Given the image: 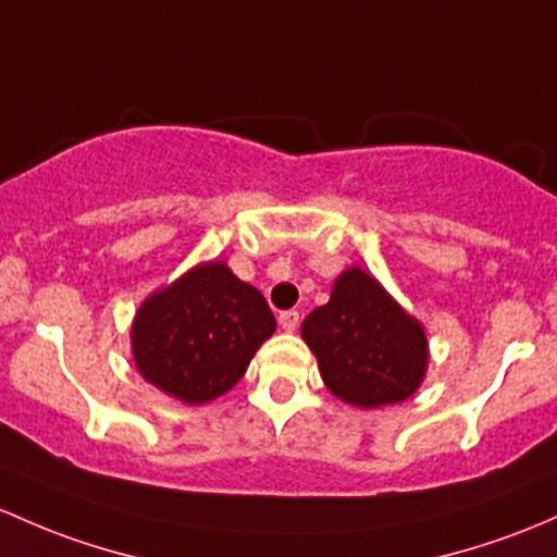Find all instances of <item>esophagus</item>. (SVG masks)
Instances as JSON below:
<instances>
[{
	"label": "esophagus",
	"instance_id": "34e87169",
	"mask_svg": "<svg viewBox=\"0 0 557 557\" xmlns=\"http://www.w3.org/2000/svg\"><path fill=\"white\" fill-rule=\"evenodd\" d=\"M278 324L284 332H295L300 326V313L297 310H284V313H278Z\"/></svg>",
	"mask_w": 557,
	"mask_h": 557
}]
</instances>
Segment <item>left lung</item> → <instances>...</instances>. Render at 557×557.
<instances>
[{
	"label": "left lung",
	"instance_id": "8db88e82",
	"mask_svg": "<svg viewBox=\"0 0 557 557\" xmlns=\"http://www.w3.org/2000/svg\"><path fill=\"white\" fill-rule=\"evenodd\" d=\"M300 332L329 393L358 409L411 398L428 372L424 326L358 265L334 278L329 302L302 321Z\"/></svg>",
	"mask_w": 557,
	"mask_h": 557
}]
</instances>
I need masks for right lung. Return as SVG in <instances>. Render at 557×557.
Here are the masks:
<instances>
[{
  "label": "right lung",
  "mask_w": 557,
  "mask_h": 557,
  "mask_svg": "<svg viewBox=\"0 0 557 557\" xmlns=\"http://www.w3.org/2000/svg\"><path fill=\"white\" fill-rule=\"evenodd\" d=\"M273 332L276 319L260 289L223 260H209L148 295L129 339L143 380L199 406L228 393Z\"/></svg>",
  "instance_id": "obj_1"
}]
</instances>
